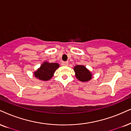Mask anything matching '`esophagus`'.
Instances as JSON below:
<instances>
[{
	"mask_svg": "<svg viewBox=\"0 0 131 131\" xmlns=\"http://www.w3.org/2000/svg\"><path fill=\"white\" fill-rule=\"evenodd\" d=\"M62 66H68V62H62L61 63Z\"/></svg>",
	"mask_w": 131,
	"mask_h": 131,
	"instance_id": "esophagus-1",
	"label": "esophagus"
}]
</instances>
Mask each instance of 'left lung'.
I'll list each match as a JSON object with an SVG mask.
<instances>
[{"label":"left lung","instance_id":"obj_1","mask_svg":"<svg viewBox=\"0 0 131 131\" xmlns=\"http://www.w3.org/2000/svg\"><path fill=\"white\" fill-rule=\"evenodd\" d=\"M74 70L77 79L81 82H87L91 79L92 74L85 66L77 65L74 67Z\"/></svg>","mask_w":131,"mask_h":131}]
</instances>
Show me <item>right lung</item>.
<instances>
[{"mask_svg":"<svg viewBox=\"0 0 131 131\" xmlns=\"http://www.w3.org/2000/svg\"><path fill=\"white\" fill-rule=\"evenodd\" d=\"M59 64L56 63L44 62L40 68L34 72V76L40 80L43 81L48 80L53 76V74Z\"/></svg>","mask_w":131,"mask_h":131,"instance_id":"right-lung-1","label":"right lung"}]
</instances>
